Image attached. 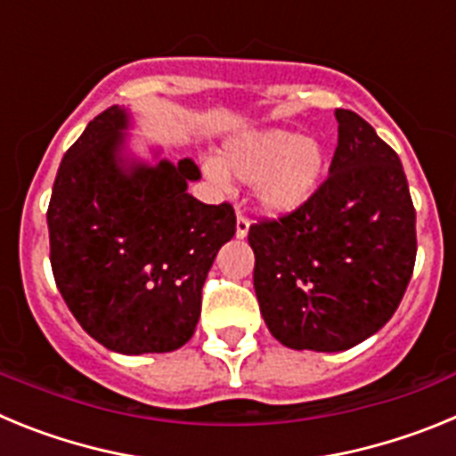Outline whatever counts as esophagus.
<instances>
[{"instance_id":"1","label":"esophagus","mask_w":456,"mask_h":456,"mask_svg":"<svg viewBox=\"0 0 456 456\" xmlns=\"http://www.w3.org/2000/svg\"><path fill=\"white\" fill-rule=\"evenodd\" d=\"M248 219L244 215H241L240 209H237V231H235V235H237V240H244V237L248 235Z\"/></svg>"}]
</instances>
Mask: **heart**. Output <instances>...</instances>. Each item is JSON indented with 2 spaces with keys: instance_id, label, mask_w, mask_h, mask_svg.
<instances>
[{
  "instance_id": "1",
  "label": "heart",
  "mask_w": 456,
  "mask_h": 456,
  "mask_svg": "<svg viewBox=\"0 0 456 456\" xmlns=\"http://www.w3.org/2000/svg\"><path fill=\"white\" fill-rule=\"evenodd\" d=\"M224 168L241 183L253 184V199L265 215L288 216L304 208L320 189L326 151L313 136L272 127L228 141ZM208 173L216 183H225L216 164H209Z\"/></svg>"
}]
</instances>
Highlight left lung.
Returning <instances> with one entry per match:
<instances>
[{"mask_svg": "<svg viewBox=\"0 0 456 456\" xmlns=\"http://www.w3.org/2000/svg\"><path fill=\"white\" fill-rule=\"evenodd\" d=\"M329 178L301 209L248 228L265 324L281 345L345 352L393 317L416 265V209L393 148L336 109Z\"/></svg>", "mask_w": 456, "mask_h": 456, "instance_id": "1", "label": "left lung"}]
</instances>
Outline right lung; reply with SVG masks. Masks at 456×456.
<instances>
[{
	"instance_id": "right-lung-1",
	"label": "right lung",
	"mask_w": 456,
	"mask_h": 456,
	"mask_svg": "<svg viewBox=\"0 0 456 456\" xmlns=\"http://www.w3.org/2000/svg\"><path fill=\"white\" fill-rule=\"evenodd\" d=\"M130 114L109 107L86 125L56 173L47 208L56 288L84 331L111 352L183 347L200 317L209 267L235 235V209L187 191L200 178L184 157L127 151Z\"/></svg>"
}]
</instances>
